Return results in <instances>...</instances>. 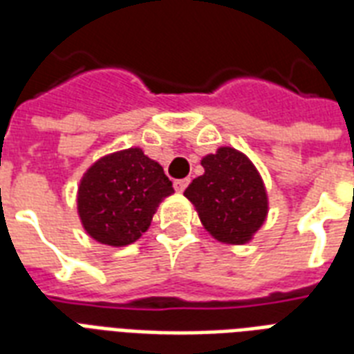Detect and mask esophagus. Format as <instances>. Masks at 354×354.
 Masks as SVG:
<instances>
[{"mask_svg":"<svg viewBox=\"0 0 354 354\" xmlns=\"http://www.w3.org/2000/svg\"><path fill=\"white\" fill-rule=\"evenodd\" d=\"M187 185H189V178H182V180H176V182H174V189H176L178 193H183Z\"/></svg>","mask_w":354,"mask_h":354,"instance_id":"esophagus-1","label":"esophagus"}]
</instances>
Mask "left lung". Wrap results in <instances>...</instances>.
Wrapping results in <instances>:
<instances>
[{"label": "left lung", "mask_w": 354, "mask_h": 354, "mask_svg": "<svg viewBox=\"0 0 354 354\" xmlns=\"http://www.w3.org/2000/svg\"><path fill=\"white\" fill-rule=\"evenodd\" d=\"M200 163L204 174L189 183L183 196L205 232L224 244L250 242L268 216V193L257 167L233 147H218Z\"/></svg>", "instance_id": "obj_1"}]
</instances>
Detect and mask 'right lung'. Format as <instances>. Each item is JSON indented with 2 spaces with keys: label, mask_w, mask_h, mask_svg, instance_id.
<instances>
[{
  "label": "right lung",
  "mask_w": 354,
  "mask_h": 354,
  "mask_svg": "<svg viewBox=\"0 0 354 354\" xmlns=\"http://www.w3.org/2000/svg\"><path fill=\"white\" fill-rule=\"evenodd\" d=\"M172 193L163 167L132 147L102 156L84 172L77 211L93 241L121 248L149 230L160 204Z\"/></svg>",
  "instance_id": "add662e5"
}]
</instances>
